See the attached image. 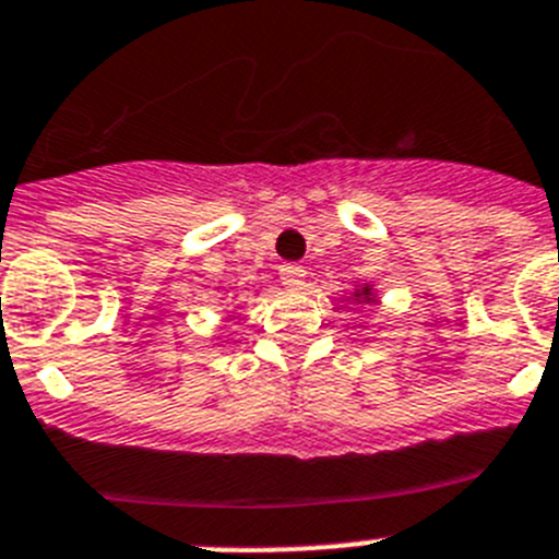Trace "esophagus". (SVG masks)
Instances as JSON below:
<instances>
[{
	"mask_svg": "<svg viewBox=\"0 0 559 559\" xmlns=\"http://www.w3.org/2000/svg\"><path fill=\"white\" fill-rule=\"evenodd\" d=\"M305 265L299 263H283L280 265V283L285 285V288H299L301 283H305Z\"/></svg>",
	"mask_w": 559,
	"mask_h": 559,
	"instance_id": "1",
	"label": "esophagus"
}]
</instances>
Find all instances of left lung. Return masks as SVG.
<instances>
[{"mask_svg":"<svg viewBox=\"0 0 559 559\" xmlns=\"http://www.w3.org/2000/svg\"><path fill=\"white\" fill-rule=\"evenodd\" d=\"M362 296V301H368V290H362V294H357V299H360Z\"/></svg>","mask_w":559,"mask_h":559,"instance_id":"1","label":"left lung"}]
</instances>
